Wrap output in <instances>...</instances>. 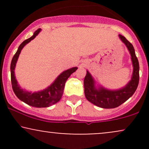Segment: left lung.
I'll return each instance as SVG.
<instances>
[{
    "label": "left lung",
    "mask_w": 149,
    "mask_h": 149,
    "mask_svg": "<svg viewBox=\"0 0 149 149\" xmlns=\"http://www.w3.org/2000/svg\"><path fill=\"white\" fill-rule=\"evenodd\" d=\"M119 37L129 49L134 67L132 77L129 83L120 90L110 91L102 87L97 90L94 85V80L88 71H87L84 79L85 95L86 99L95 105L104 109H113L120 106L132 96L139 84V64L135 54L134 47L123 36L120 34Z\"/></svg>",
    "instance_id": "left-lung-1"
}]
</instances>
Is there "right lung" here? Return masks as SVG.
I'll list each match as a JSON object with an SVG mask.
<instances>
[{
	"mask_svg": "<svg viewBox=\"0 0 149 149\" xmlns=\"http://www.w3.org/2000/svg\"><path fill=\"white\" fill-rule=\"evenodd\" d=\"M40 31V29H37L34 32L33 35L31 37L25 40L21 45L19 46L17 51L15 53L14 57H13V59H12L11 65H10V71H11L12 87H13V90L15 92V95L20 100L27 104L28 105H30L33 107L43 108L50 107V106L56 104L60 100L61 96L63 95V92H64L66 81L69 78V77L73 72L76 71L78 68H71V69L66 70V71L61 73L57 77V78L55 80L53 84L51 85L50 86L45 89V90H42V91L31 93V92L25 91V90L21 89L19 85L17 84L16 79H15L14 73L15 65H16L19 55L24 46L28 42H29L31 40H33V38H35V37L39 33Z\"/></svg>",
	"mask_w": 149,
	"mask_h": 149,
	"instance_id": "obj_1",
	"label": "right lung"
}]
</instances>
